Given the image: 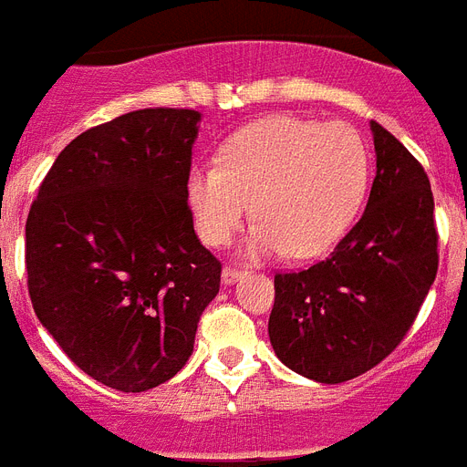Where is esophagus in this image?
Returning <instances> with one entry per match:
<instances>
[{"label":"esophagus","mask_w":467,"mask_h":467,"mask_svg":"<svg viewBox=\"0 0 467 467\" xmlns=\"http://www.w3.org/2000/svg\"><path fill=\"white\" fill-rule=\"evenodd\" d=\"M242 275H244V271H242L240 266H225V268H223V283H225V285H233V283H237Z\"/></svg>","instance_id":"1"}]
</instances>
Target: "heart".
Listing matches in <instances>:
<instances>
[{
	"label": "heart",
	"instance_id": "b5f03b06",
	"mask_svg": "<svg viewBox=\"0 0 467 467\" xmlns=\"http://www.w3.org/2000/svg\"><path fill=\"white\" fill-rule=\"evenodd\" d=\"M369 187L365 139L340 122L266 117L233 134L218 168H194L184 182L189 213L208 246L244 225L252 203V256L285 249L295 259L328 252L358 218Z\"/></svg>",
	"mask_w": 467,
	"mask_h": 467
}]
</instances>
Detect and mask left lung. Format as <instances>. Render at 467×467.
Listing matches in <instances>:
<instances>
[{
	"label": "left lung",
	"mask_w": 467,
	"mask_h": 467,
	"mask_svg": "<svg viewBox=\"0 0 467 467\" xmlns=\"http://www.w3.org/2000/svg\"><path fill=\"white\" fill-rule=\"evenodd\" d=\"M377 177L358 225L331 256L275 275L268 338L278 359L319 384H343L389 358L437 278L430 180L410 150L369 122Z\"/></svg>",
	"instance_id": "left-lung-1"
}]
</instances>
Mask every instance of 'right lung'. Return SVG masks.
Instances as JSON below:
<instances>
[{
    "label": "right lung",
    "instance_id": "1",
    "mask_svg": "<svg viewBox=\"0 0 467 467\" xmlns=\"http://www.w3.org/2000/svg\"><path fill=\"white\" fill-rule=\"evenodd\" d=\"M196 109L148 108L76 136L26 221L28 293L40 324L78 369L124 393L187 365L221 290L184 182Z\"/></svg>",
    "mask_w": 467,
    "mask_h": 467
}]
</instances>
